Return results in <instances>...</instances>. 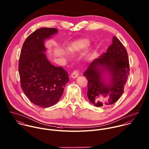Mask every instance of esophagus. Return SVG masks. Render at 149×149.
<instances>
[{
  "label": "esophagus",
  "instance_id": "esophagus-1",
  "mask_svg": "<svg viewBox=\"0 0 149 149\" xmlns=\"http://www.w3.org/2000/svg\"><path fill=\"white\" fill-rule=\"evenodd\" d=\"M78 75H79V72H78V71L77 70H75L72 72V74H71V77L75 78H77Z\"/></svg>",
  "mask_w": 149,
  "mask_h": 149
}]
</instances>
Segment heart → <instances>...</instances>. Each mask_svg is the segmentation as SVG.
I'll list each match as a JSON object with an SVG mask.
<instances>
[{"instance_id":"obj_1","label":"heart","mask_w":149,"mask_h":149,"mask_svg":"<svg viewBox=\"0 0 149 149\" xmlns=\"http://www.w3.org/2000/svg\"><path fill=\"white\" fill-rule=\"evenodd\" d=\"M89 44V40L87 39H80L75 42H74L69 47L70 52L72 53L78 52L86 47H87Z\"/></svg>"}]
</instances>
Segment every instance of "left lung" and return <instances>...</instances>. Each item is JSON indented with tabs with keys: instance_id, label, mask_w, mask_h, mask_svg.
<instances>
[{
	"instance_id": "8db88e82",
	"label": "left lung",
	"mask_w": 149,
	"mask_h": 149,
	"mask_svg": "<svg viewBox=\"0 0 149 149\" xmlns=\"http://www.w3.org/2000/svg\"><path fill=\"white\" fill-rule=\"evenodd\" d=\"M103 69L112 74L109 84L102 79ZM84 75L88 79V97L95 106H110L120 98L130 75V63L127 51L117 38L113 37L107 52L91 63Z\"/></svg>"
}]
</instances>
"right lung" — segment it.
Here are the masks:
<instances>
[{
  "label": "right lung",
  "instance_id": "1",
  "mask_svg": "<svg viewBox=\"0 0 149 149\" xmlns=\"http://www.w3.org/2000/svg\"><path fill=\"white\" fill-rule=\"evenodd\" d=\"M57 29L41 28L31 33L23 43L18 62L22 91L34 104L47 108L55 104L61 97L68 73L61 67H55L47 59L44 41Z\"/></svg>",
  "mask_w": 149,
  "mask_h": 149
}]
</instances>
